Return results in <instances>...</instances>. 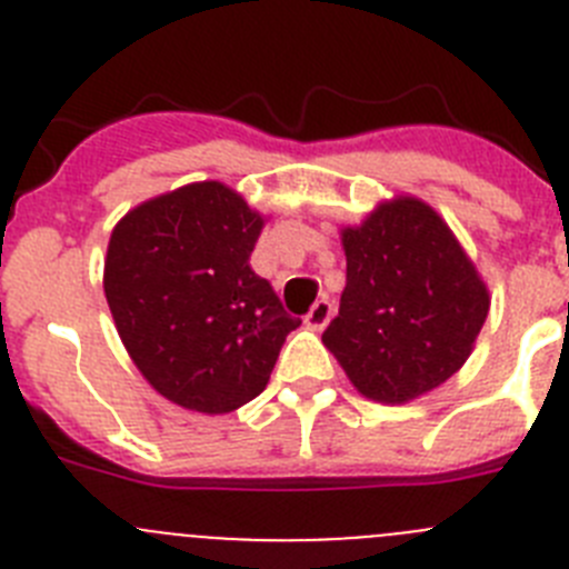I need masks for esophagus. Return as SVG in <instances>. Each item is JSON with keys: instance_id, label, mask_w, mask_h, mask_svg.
I'll use <instances>...</instances> for the list:
<instances>
[{"instance_id": "34e87169", "label": "esophagus", "mask_w": 569, "mask_h": 569, "mask_svg": "<svg viewBox=\"0 0 569 569\" xmlns=\"http://www.w3.org/2000/svg\"><path fill=\"white\" fill-rule=\"evenodd\" d=\"M330 316H333V305H330L328 299H319L313 308H310V313L305 316V325H308L310 330H325L328 328Z\"/></svg>"}]
</instances>
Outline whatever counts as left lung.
I'll return each instance as SVG.
<instances>
[{
    "label": "left lung",
    "mask_w": 569,
    "mask_h": 569,
    "mask_svg": "<svg viewBox=\"0 0 569 569\" xmlns=\"http://www.w3.org/2000/svg\"><path fill=\"white\" fill-rule=\"evenodd\" d=\"M347 284L321 333L365 399L405 405L459 373L490 310V290L456 233L416 196L376 204L341 228Z\"/></svg>",
    "instance_id": "obj_1"
}]
</instances>
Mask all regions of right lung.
<instances>
[{
  "mask_svg": "<svg viewBox=\"0 0 569 569\" xmlns=\"http://www.w3.org/2000/svg\"><path fill=\"white\" fill-rule=\"evenodd\" d=\"M261 228L233 188L193 182L136 204L110 233L102 284L119 339L184 410L222 416L256 399L301 325L250 268Z\"/></svg>",
  "mask_w": 569,
  "mask_h": 569,
  "instance_id": "add662e5",
  "label": "right lung"
}]
</instances>
